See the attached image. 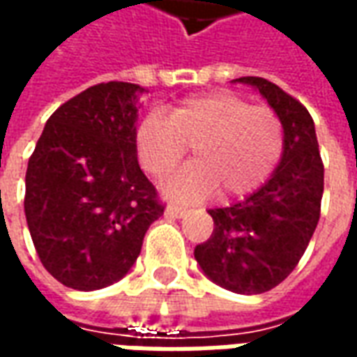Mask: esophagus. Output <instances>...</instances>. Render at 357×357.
<instances>
[{
	"instance_id": "1",
	"label": "esophagus",
	"mask_w": 357,
	"mask_h": 357,
	"mask_svg": "<svg viewBox=\"0 0 357 357\" xmlns=\"http://www.w3.org/2000/svg\"><path fill=\"white\" fill-rule=\"evenodd\" d=\"M187 212H189V210L183 208V206H178V204H168V206H166V214H168V216L183 218L187 216Z\"/></svg>"
}]
</instances>
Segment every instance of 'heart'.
<instances>
[{
    "mask_svg": "<svg viewBox=\"0 0 357 357\" xmlns=\"http://www.w3.org/2000/svg\"><path fill=\"white\" fill-rule=\"evenodd\" d=\"M193 147L197 162L166 183V195L195 202L220 191L222 199L255 193L283 156V122L269 105L233 93L199 95L172 109L151 112L135 130V153L151 178L164 179Z\"/></svg>",
    "mask_w": 357,
    "mask_h": 357,
    "instance_id": "1",
    "label": "heart"
}]
</instances>
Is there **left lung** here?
Instances as JSON below:
<instances>
[{
    "label": "left lung",
    "instance_id": "1",
    "mask_svg": "<svg viewBox=\"0 0 357 357\" xmlns=\"http://www.w3.org/2000/svg\"><path fill=\"white\" fill-rule=\"evenodd\" d=\"M268 99L284 130L281 162L245 201L212 208L214 229L195 248L206 275L227 291L260 294L296 268L321 214L323 160L307 109L273 82L243 76Z\"/></svg>",
    "mask_w": 357,
    "mask_h": 357
}]
</instances>
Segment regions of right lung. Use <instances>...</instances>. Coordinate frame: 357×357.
I'll use <instances>...</instances> for the list:
<instances>
[{"mask_svg":"<svg viewBox=\"0 0 357 357\" xmlns=\"http://www.w3.org/2000/svg\"><path fill=\"white\" fill-rule=\"evenodd\" d=\"M143 93L137 84L102 82L74 95L28 160V229L43 268L65 287L97 291L122 279L164 214L135 153Z\"/></svg>","mask_w":357,"mask_h":357,"instance_id":"right-lung-1","label":"right lung"}]
</instances>
